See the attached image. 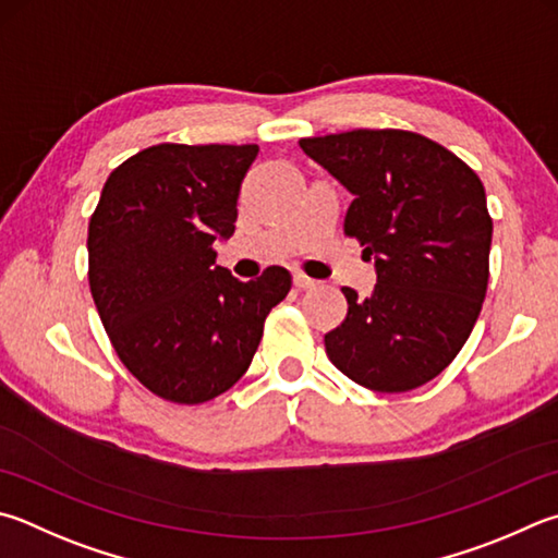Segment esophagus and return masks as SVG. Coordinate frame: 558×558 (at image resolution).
<instances>
[{
    "label": "esophagus",
    "mask_w": 558,
    "mask_h": 558,
    "mask_svg": "<svg viewBox=\"0 0 558 558\" xmlns=\"http://www.w3.org/2000/svg\"><path fill=\"white\" fill-rule=\"evenodd\" d=\"M295 288H300V290H312V288H317L319 286V280H312V278H307L305 272H295Z\"/></svg>",
    "instance_id": "1"
}]
</instances>
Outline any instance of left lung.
<instances>
[{
  "label": "left lung",
  "instance_id": "obj_1",
  "mask_svg": "<svg viewBox=\"0 0 558 558\" xmlns=\"http://www.w3.org/2000/svg\"><path fill=\"white\" fill-rule=\"evenodd\" d=\"M300 148L353 195L343 234L378 276L366 300L341 288L349 312L324 333L327 356L368 390L420 388L456 359L483 307L493 239L483 182L412 131L353 129Z\"/></svg>",
  "mask_w": 558,
  "mask_h": 558
}]
</instances>
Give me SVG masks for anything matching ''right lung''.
Here are the masks:
<instances>
[{
	"mask_svg": "<svg viewBox=\"0 0 558 558\" xmlns=\"http://www.w3.org/2000/svg\"><path fill=\"white\" fill-rule=\"evenodd\" d=\"M256 156V144L150 146L111 170L89 219L99 319L131 376L163 400L199 404L227 392L290 292L280 266L241 282L215 263Z\"/></svg>",
	"mask_w": 558,
	"mask_h": 558,
	"instance_id": "1",
	"label": "right lung"
}]
</instances>
